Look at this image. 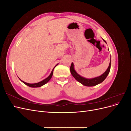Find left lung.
Wrapping results in <instances>:
<instances>
[{
    "label": "left lung",
    "mask_w": 131,
    "mask_h": 131,
    "mask_svg": "<svg viewBox=\"0 0 131 131\" xmlns=\"http://www.w3.org/2000/svg\"><path fill=\"white\" fill-rule=\"evenodd\" d=\"M103 40L105 42H106V41L104 40V39ZM110 67H111V59L109 63V66L105 72L102 75H101V76L94 78L92 79H87L80 76V75H79L74 69V64L73 62L72 63V64H71L70 70V73L73 75V77L76 79L78 81L81 83V84L86 86H94L99 84H100V83L102 82L105 80V78L107 77V76H108V75L109 73L110 70Z\"/></svg>",
    "instance_id": "obj_1"
}]
</instances>
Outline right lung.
<instances>
[{"instance_id": "1", "label": "right lung", "mask_w": 131, "mask_h": 131, "mask_svg": "<svg viewBox=\"0 0 131 131\" xmlns=\"http://www.w3.org/2000/svg\"><path fill=\"white\" fill-rule=\"evenodd\" d=\"M57 65H58V64H57ZM57 65H56V66H57ZM56 66H55V67H54L53 69L52 70V72H51V74H50V75H49V76L48 77H47V78H46L45 79H44V80H43L42 81H40V82H38V83H35V84H29V83H27V82H25V81H23L21 80V79H19V80H20L23 83H24L25 84H26V85L30 87V88H39V87H41V86H43V85L46 84L47 82H48L49 81V80H50V79H51V78H52V77L53 69H54V68H55V67H56Z\"/></svg>"}]
</instances>
